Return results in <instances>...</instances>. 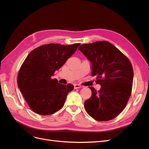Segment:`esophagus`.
Returning <instances> with one entry per match:
<instances>
[{
  "label": "esophagus",
  "mask_w": 149,
  "mask_h": 149,
  "mask_svg": "<svg viewBox=\"0 0 149 149\" xmlns=\"http://www.w3.org/2000/svg\"><path fill=\"white\" fill-rule=\"evenodd\" d=\"M82 88V86L79 84H74V89H78V88Z\"/></svg>",
  "instance_id": "34e87169"
}]
</instances>
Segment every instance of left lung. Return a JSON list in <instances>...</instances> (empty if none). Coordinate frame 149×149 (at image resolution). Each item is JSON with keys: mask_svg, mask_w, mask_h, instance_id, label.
I'll return each instance as SVG.
<instances>
[{"mask_svg": "<svg viewBox=\"0 0 149 149\" xmlns=\"http://www.w3.org/2000/svg\"><path fill=\"white\" fill-rule=\"evenodd\" d=\"M79 51L91 63V74L101 85L84 102L88 114L99 121L114 119L124 110L131 94L134 71L128 58L106 41L83 44Z\"/></svg>", "mask_w": 149, "mask_h": 149, "instance_id": "obj_1", "label": "left lung"}]
</instances>
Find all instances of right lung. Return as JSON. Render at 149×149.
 <instances>
[{
	"mask_svg": "<svg viewBox=\"0 0 149 149\" xmlns=\"http://www.w3.org/2000/svg\"><path fill=\"white\" fill-rule=\"evenodd\" d=\"M79 45H44L34 49L26 58L18 74L17 84L35 113L50 115L64 105L73 85L61 84L52 76L73 55Z\"/></svg>",
	"mask_w": 149,
	"mask_h": 149,
	"instance_id": "add662e5",
	"label": "right lung"
}]
</instances>
